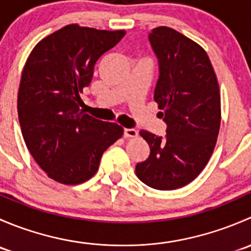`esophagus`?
I'll list each match as a JSON object with an SVG mask.
<instances>
[{"mask_svg": "<svg viewBox=\"0 0 251 251\" xmlns=\"http://www.w3.org/2000/svg\"><path fill=\"white\" fill-rule=\"evenodd\" d=\"M137 136V131L135 128H125L124 130V137L125 138H132Z\"/></svg>", "mask_w": 251, "mask_h": 251, "instance_id": "esophagus-1", "label": "esophagus"}]
</instances>
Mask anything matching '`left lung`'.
I'll list each match as a JSON object with an SVG mask.
<instances>
[{
    "label": "left lung",
    "instance_id": "obj_1",
    "mask_svg": "<svg viewBox=\"0 0 251 251\" xmlns=\"http://www.w3.org/2000/svg\"><path fill=\"white\" fill-rule=\"evenodd\" d=\"M158 58L154 100L166 124V136L142 130L151 148L136 175L154 189L171 191L193 181L209 161L221 124L219 82L206 52L168 26L148 36Z\"/></svg>",
    "mask_w": 251,
    "mask_h": 251
}]
</instances>
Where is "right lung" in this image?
<instances>
[{
  "mask_svg": "<svg viewBox=\"0 0 251 251\" xmlns=\"http://www.w3.org/2000/svg\"><path fill=\"white\" fill-rule=\"evenodd\" d=\"M124 36V30L67 25L41 40L25 63L18 91L23 138L40 168L59 183L90 179L105 149L123 136L118 124L81 110L80 93L96 62Z\"/></svg>",
  "mask_w": 251,
  "mask_h": 251,
  "instance_id": "right-lung-1",
  "label": "right lung"
}]
</instances>
